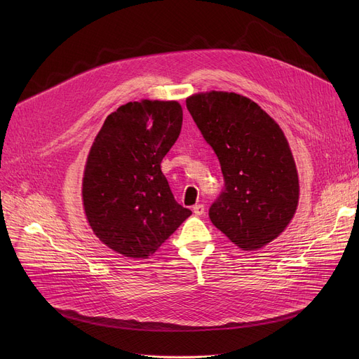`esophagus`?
<instances>
[{
	"instance_id": "esophagus-1",
	"label": "esophagus",
	"mask_w": 359,
	"mask_h": 359,
	"mask_svg": "<svg viewBox=\"0 0 359 359\" xmlns=\"http://www.w3.org/2000/svg\"><path fill=\"white\" fill-rule=\"evenodd\" d=\"M192 211H194V214L198 215V217H199V215H203V214H205V206H203L202 203H198V205L194 206Z\"/></svg>"
}]
</instances>
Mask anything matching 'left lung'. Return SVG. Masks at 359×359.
I'll list each match as a JSON object with an SVG mask.
<instances>
[{
  "mask_svg": "<svg viewBox=\"0 0 359 359\" xmlns=\"http://www.w3.org/2000/svg\"><path fill=\"white\" fill-rule=\"evenodd\" d=\"M186 107L224 176L210 208L212 224L240 249H260L285 230L298 205V175L284 132L236 93L195 94Z\"/></svg>",
  "mask_w": 359,
  "mask_h": 359,
  "instance_id": "left-lung-1",
  "label": "left lung"
}]
</instances>
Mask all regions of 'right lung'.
Wrapping results in <instances>:
<instances>
[{"mask_svg":"<svg viewBox=\"0 0 359 359\" xmlns=\"http://www.w3.org/2000/svg\"><path fill=\"white\" fill-rule=\"evenodd\" d=\"M182 121L177 102H129L110 113L94 140L83 179L84 211L111 250L145 259L192 215L176 202L160 167Z\"/></svg>","mask_w":359,"mask_h":359,"instance_id":"add662e5","label":"right lung"}]
</instances>
